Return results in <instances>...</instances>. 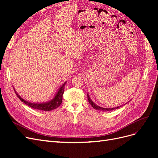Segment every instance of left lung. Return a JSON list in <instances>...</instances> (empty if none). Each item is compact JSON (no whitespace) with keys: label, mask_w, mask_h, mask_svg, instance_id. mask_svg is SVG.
<instances>
[{"label":"left lung","mask_w":158,"mask_h":158,"mask_svg":"<svg viewBox=\"0 0 158 158\" xmlns=\"http://www.w3.org/2000/svg\"><path fill=\"white\" fill-rule=\"evenodd\" d=\"M88 102H89V104L91 105V106H92L94 109H97V110H102V111H111V110H114V109H117V108H118L119 107H114V108H103V107H99V106H97L96 104H95L92 100H91V99H90V98H89V95H88ZM121 107V106H120Z\"/></svg>","instance_id":"8db88e82"}]
</instances>
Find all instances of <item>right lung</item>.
Instances as JSON below:
<instances>
[{"label":"right lung","instance_id":"add662e5","mask_svg":"<svg viewBox=\"0 0 158 158\" xmlns=\"http://www.w3.org/2000/svg\"><path fill=\"white\" fill-rule=\"evenodd\" d=\"M66 83V82H64L63 84V85H62V86L59 88V89L58 92H57L55 98L52 99L51 101H49V102H47V103H35L29 102L26 101V100L22 99L20 96V95H19L16 93L15 89H14V92H15L18 98L20 99L23 103H24L25 104H26L27 106H30V107H32L33 109H35L41 110V111H51V110H53V109L57 108L61 104L62 101H63V94L64 91V85H65Z\"/></svg>","mask_w":158,"mask_h":158}]
</instances>
